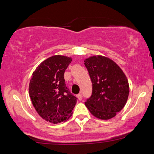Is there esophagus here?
Masks as SVG:
<instances>
[{
    "instance_id": "34e87169",
    "label": "esophagus",
    "mask_w": 154,
    "mask_h": 154,
    "mask_svg": "<svg viewBox=\"0 0 154 154\" xmlns=\"http://www.w3.org/2000/svg\"><path fill=\"white\" fill-rule=\"evenodd\" d=\"M77 98L79 100H82V95L81 94H79L77 95Z\"/></svg>"
}]
</instances>
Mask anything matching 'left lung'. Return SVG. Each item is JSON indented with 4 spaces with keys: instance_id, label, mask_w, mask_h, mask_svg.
<instances>
[{
    "instance_id": "8db88e82",
    "label": "left lung",
    "mask_w": 154,
    "mask_h": 154,
    "mask_svg": "<svg viewBox=\"0 0 154 154\" xmlns=\"http://www.w3.org/2000/svg\"><path fill=\"white\" fill-rule=\"evenodd\" d=\"M93 84L92 95L85 105L95 117L108 120L124 107L129 95L128 81L114 60L101 55L84 60Z\"/></svg>"
}]
</instances>
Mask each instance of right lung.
<instances>
[{
  "instance_id": "right-lung-1",
  "label": "right lung",
  "mask_w": 154,
  "mask_h": 154,
  "mask_svg": "<svg viewBox=\"0 0 154 154\" xmlns=\"http://www.w3.org/2000/svg\"><path fill=\"white\" fill-rule=\"evenodd\" d=\"M72 58L51 56L37 67L29 83L33 107L43 119L52 123L66 121L72 116L77 98L66 87L64 72Z\"/></svg>"
}]
</instances>
